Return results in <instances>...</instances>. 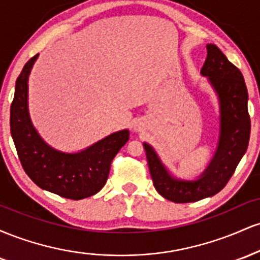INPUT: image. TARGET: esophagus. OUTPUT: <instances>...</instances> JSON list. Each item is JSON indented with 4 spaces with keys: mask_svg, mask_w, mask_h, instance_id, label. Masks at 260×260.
<instances>
[{
    "mask_svg": "<svg viewBox=\"0 0 260 260\" xmlns=\"http://www.w3.org/2000/svg\"><path fill=\"white\" fill-rule=\"evenodd\" d=\"M137 128H139V127H137Z\"/></svg>",
    "mask_w": 260,
    "mask_h": 260,
    "instance_id": "esophagus-1",
    "label": "esophagus"
}]
</instances>
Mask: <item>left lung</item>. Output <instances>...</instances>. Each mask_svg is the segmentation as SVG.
Returning a JSON list of instances; mask_svg holds the SVG:
<instances>
[{"label":"left lung","instance_id":"8db88e82","mask_svg":"<svg viewBox=\"0 0 260 260\" xmlns=\"http://www.w3.org/2000/svg\"><path fill=\"white\" fill-rule=\"evenodd\" d=\"M208 56L202 68L220 98L221 133L219 148L209 168L198 181L174 180L169 176L153 148L144 143L155 189L174 203H190L215 196L228 184L248 148L250 117L248 91L241 71L215 45H207Z\"/></svg>","mask_w":260,"mask_h":260}]
</instances>
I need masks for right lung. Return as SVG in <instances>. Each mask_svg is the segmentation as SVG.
Here are the masks:
<instances>
[{
    "label": "right lung",
    "instance_id": "obj_1",
    "mask_svg": "<svg viewBox=\"0 0 260 260\" xmlns=\"http://www.w3.org/2000/svg\"><path fill=\"white\" fill-rule=\"evenodd\" d=\"M38 55L26 62L16 82L10 126L18 157L37 186L73 201L96 194L105 186L113 157L129 139L128 131L116 132L78 154L53 150L39 137L28 113V76Z\"/></svg>",
    "mask_w": 260,
    "mask_h": 260
}]
</instances>
